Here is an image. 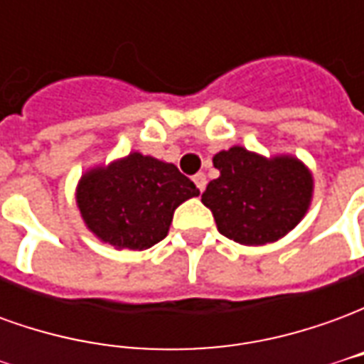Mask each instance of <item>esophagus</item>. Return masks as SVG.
Wrapping results in <instances>:
<instances>
[{"instance_id": "esophagus-1", "label": "esophagus", "mask_w": 364, "mask_h": 364, "mask_svg": "<svg viewBox=\"0 0 364 364\" xmlns=\"http://www.w3.org/2000/svg\"><path fill=\"white\" fill-rule=\"evenodd\" d=\"M193 181H195V185H197V189L203 193L206 187V175L205 173H197L195 177H193Z\"/></svg>"}]
</instances>
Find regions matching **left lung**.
<instances>
[{
  "label": "left lung",
  "instance_id": "left-lung-1",
  "mask_svg": "<svg viewBox=\"0 0 364 364\" xmlns=\"http://www.w3.org/2000/svg\"><path fill=\"white\" fill-rule=\"evenodd\" d=\"M213 161L220 177L206 185L203 203L222 236L263 245L302 220L312 198V175L298 159H265L234 146Z\"/></svg>",
  "mask_w": 364,
  "mask_h": 364
}]
</instances>
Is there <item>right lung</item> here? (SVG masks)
Returning <instances> with one entry per match:
<instances>
[{
	"label": "right lung",
	"mask_w": 364,
	"mask_h": 364,
	"mask_svg": "<svg viewBox=\"0 0 364 364\" xmlns=\"http://www.w3.org/2000/svg\"><path fill=\"white\" fill-rule=\"evenodd\" d=\"M197 195L195 183L173 164L134 151L83 175L77 206L95 236L114 247L140 252L161 242L175 208Z\"/></svg>",
	"instance_id": "1"
}]
</instances>
